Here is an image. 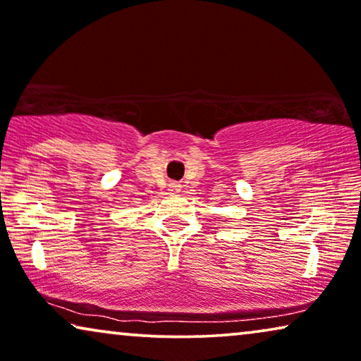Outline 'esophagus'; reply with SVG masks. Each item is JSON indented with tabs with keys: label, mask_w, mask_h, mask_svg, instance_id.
I'll return each instance as SVG.
<instances>
[{
	"label": "esophagus",
	"mask_w": 361,
	"mask_h": 361,
	"mask_svg": "<svg viewBox=\"0 0 361 361\" xmlns=\"http://www.w3.org/2000/svg\"><path fill=\"white\" fill-rule=\"evenodd\" d=\"M169 187H171V192H179L180 190V185L176 184V182H172Z\"/></svg>",
	"instance_id": "esophagus-1"
}]
</instances>
